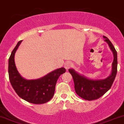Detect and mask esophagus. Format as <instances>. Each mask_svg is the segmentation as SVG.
Segmentation results:
<instances>
[{
	"label": "esophagus",
	"instance_id": "esophagus-1",
	"mask_svg": "<svg viewBox=\"0 0 124 124\" xmlns=\"http://www.w3.org/2000/svg\"><path fill=\"white\" fill-rule=\"evenodd\" d=\"M72 65V62H70V61H67V62H65L64 64L65 68L67 70H68V68H70Z\"/></svg>",
	"mask_w": 124,
	"mask_h": 124
}]
</instances>
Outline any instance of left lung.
<instances>
[{
  "label": "left lung",
  "instance_id": "obj_1",
  "mask_svg": "<svg viewBox=\"0 0 124 124\" xmlns=\"http://www.w3.org/2000/svg\"><path fill=\"white\" fill-rule=\"evenodd\" d=\"M104 41L109 46L113 54L112 73L105 79L91 80L77 73L73 69H69L70 73L73 78L76 93L79 97L88 101L94 100L100 98L110 89L117 74V52L109 39L103 36Z\"/></svg>",
  "mask_w": 124,
  "mask_h": 124
}]
</instances>
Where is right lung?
Here are the masks:
<instances>
[{
    "label": "right lung",
    "mask_w": 124,
    "mask_h": 124,
    "mask_svg": "<svg viewBox=\"0 0 124 124\" xmlns=\"http://www.w3.org/2000/svg\"><path fill=\"white\" fill-rule=\"evenodd\" d=\"M22 41H20L11 53L8 61L10 83L17 94L22 99L36 104H44L50 100L54 94L57 79L66 71L65 68L54 70L43 77L36 80H26L17 71L14 61L16 50Z\"/></svg>",
    "instance_id": "add662e5"
}]
</instances>
